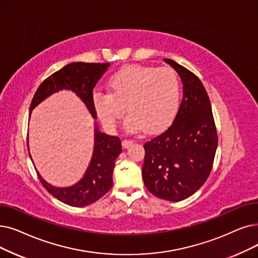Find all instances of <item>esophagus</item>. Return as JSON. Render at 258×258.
I'll return each instance as SVG.
<instances>
[{
  "label": "esophagus",
  "mask_w": 258,
  "mask_h": 258,
  "mask_svg": "<svg viewBox=\"0 0 258 258\" xmlns=\"http://www.w3.org/2000/svg\"><path fill=\"white\" fill-rule=\"evenodd\" d=\"M133 143H134V141L131 140V139H123L122 140V147L124 149H127V148L131 147Z\"/></svg>",
  "instance_id": "esophagus-1"
}]
</instances>
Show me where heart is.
<instances>
[{
	"mask_svg": "<svg viewBox=\"0 0 258 258\" xmlns=\"http://www.w3.org/2000/svg\"><path fill=\"white\" fill-rule=\"evenodd\" d=\"M107 87L108 94L93 95L96 115L107 128L117 126L126 106L127 131L158 132L173 121L180 103V81L169 67L125 66L109 78Z\"/></svg>",
	"mask_w": 258,
	"mask_h": 258,
	"instance_id": "1",
	"label": "heart"
}]
</instances>
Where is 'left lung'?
Listing matches in <instances>:
<instances>
[{"mask_svg": "<svg viewBox=\"0 0 258 258\" xmlns=\"http://www.w3.org/2000/svg\"><path fill=\"white\" fill-rule=\"evenodd\" d=\"M164 62L180 76L183 97L172 124L144 143L142 178L154 196L181 201L208 179L218 136L210 99L199 78L171 59Z\"/></svg>", "mask_w": 258, "mask_h": 258, "instance_id": "left-lung-1", "label": "left lung"}]
</instances>
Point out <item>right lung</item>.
I'll use <instances>...</instances> for the list:
<instances>
[{"instance_id":"right-lung-1","label":"right lung","mask_w":258,"mask_h":258,"mask_svg":"<svg viewBox=\"0 0 258 258\" xmlns=\"http://www.w3.org/2000/svg\"><path fill=\"white\" fill-rule=\"evenodd\" d=\"M108 63L74 62L46 78L32 98L30 110L44 99L60 89H70L79 96L94 118L93 91L96 83L106 72ZM30 115V114H29ZM120 138L108 136L95 130V147L88 169L81 180L71 187H54L47 183L37 171L39 180L54 198L72 207H85L104 196L113 185L115 160L121 153ZM31 158V157H30Z\"/></svg>"}]
</instances>
